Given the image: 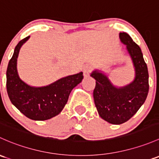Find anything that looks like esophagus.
<instances>
[{"label":"esophagus","mask_w":159,"mask_h":159,"mask_svg":"<svg viewBox=\"0 0 159 159\" xmlns=\"http://www.w3.org/2000/svg\"><path fill=\"white\" fill-rule=\"evenodd\" d=\"M91 71H92V67H91V66H90V65H87V66H85L83 68V72H84V75L85 77L89 75Z\"/></svg>","instance_id":"1"}]
</instances>
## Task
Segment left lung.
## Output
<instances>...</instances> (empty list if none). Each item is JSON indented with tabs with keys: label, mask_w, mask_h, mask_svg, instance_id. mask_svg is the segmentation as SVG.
Wrapping results in <instances>:
<instances>
[{
	"label": "left lung",
	"mask_w": 159,
	"mask_h": 159,
	"mask_svg": "<svg viewBox=\"0 0 159 159\" xmlns=\"http://www.w3.org/2000/svg\"><path fill=\"white\" fill-rule=\"evenodd\" d=\"M120 38L133 60L136 71L134 81L127 86L117 88L107 77L98 71L91 76L96 80L93 100L100 116L112 124L128 121L141 107L148 93V72L142 50L126 33H120Z\"/></svg>",
	"instance_id": "obj_1"
}]
</instances>
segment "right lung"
<instances>
[{"instance_id": "obj_1", "label": "right lung", "mask_w": 159, "mask_h": 159, "mask_svg": "<svg viewBox=\"0 0 159 159\" xmlns=\"http://www.w3.org/2000/svg\"><path fill=\"white\" fill-rule=\"evenodd\" d=\"M30 36L18 43L7 69V91L11 103L26 117L46 120L58 115L64 108L73 88L81 82L83 72L70 75L41 88L30 87L19 78L16 61L22 45Z\"/></svg>"}]
</instances>
